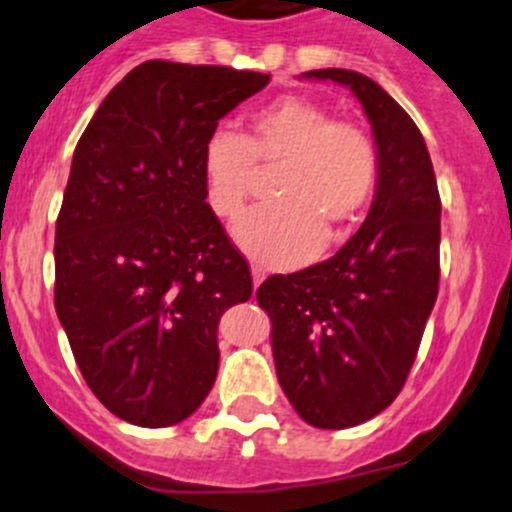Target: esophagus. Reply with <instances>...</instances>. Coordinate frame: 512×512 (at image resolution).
I'll return each mask as SVG.
<instances>
[{"label": "esophagus", "mask_w": 512, "mask_h": 512, "mask_svg": "<svg viewBox=\"0 0 512 512\" xmlns=\"http://www.w3.org/2000/svg\"><path fill=\"white\" fill-rule=\"evenodd\" d=\"M263 278H266V271H263L261 266H254V268H251V281H254V288L261 286Z\"/></svg>", "instance_id": "esophagus-1"}]
</instances>
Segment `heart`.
Segmentation results:
<instances>
[{"instance_id": "obj_1", "label": "heart", "mask_w": 512, "mask_h": 512, "mask_svg": "<svg viewBox=\"0 0 512 512\" xmlns=\"http://www.w3.org/2000/svg\"><path fill=\"white\" fill-rule=\"evenodd\" d=\"M256 164L281 169L271 189L276 204L251 209L231 234L246 256L273 268L298 266L321 246H336L368 209L381 176L373 136L303 96L261 106L246 136L219 129L206 139L201 179L216 216L241 214Z\"/></svg>"}]
</instances>
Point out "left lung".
Listing matches in <instances>:
<instances>
[{"mask_svg":"<svg viewBox=\"0 0 512 512\" xmlns=\"http://www.w3.org/2000/svg\"><path fill=\"white\" fill-rule=\"evenodd\" d=\"M301 77L353 91L381 159L366 221L341 251L256 291L286 398L308 426L341 430L386 411L411 373L438 298L440 196L423 134L383 86L348 69Z\"/></svg>","mask_w":512,"mask_h":512,"instance_id":"left-lung-1","label":"left lung"}]
</instances>
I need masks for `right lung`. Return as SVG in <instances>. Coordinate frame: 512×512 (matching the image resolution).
<instances>
[{"mask_svg":"<svg viewBox=\"0 0 512 512\" xmlns=\"http://www.w3.org/2000/svg\"><path fill=\"white\" fill-rule=\"evenodd\" d=\"M268 79L151 59L109 91L74 149L54 306L86 386L121 421L174 426L214 386L219 318L254 286L206 204L201 149Z\"/></svg>","mask_w":512,"mask_h":512,"instance_id":"obj_1","label":"right lung"}]
</instances>
